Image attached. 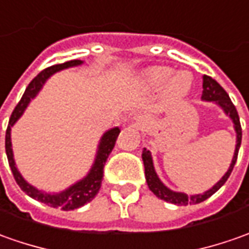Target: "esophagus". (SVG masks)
Here are the masks:
<instances>
[{
    "mask_svg": "<svg viewBox=\"0 0 249 249\" xmlns=\"http://www.w3.org/2000/svg\"><path fill=\"white\" fill-rule=\"evenodd\" d=\"M140 121H142V118H138V122Z\"/></svg>",
    "mask_w": 249,
    "mask_h": 249,
    "instance_id": "1",
    "label": "esophagus"
}]
</instances>
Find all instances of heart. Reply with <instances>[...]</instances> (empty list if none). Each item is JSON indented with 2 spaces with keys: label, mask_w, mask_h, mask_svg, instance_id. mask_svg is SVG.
<instances>
[{
  "label": "heart",
  "mask_w": 249,
  "mask_h": 249,
  "mask_svg": "<svg viewBox=\"0 0 249 249\" xmlns=\"http://www.w3.org/2000/svg\"><path fill=\"white\" fill-rule=\"evenodd\" d=\"M171 76V71L168 68H164V67H158L155 70H152L151 74H149V82L155 86H160L163 83H166L168 81V78ZM188 89V82H185L183 79V75H179L177 76L175 79H173V82L170 83V90L173 94H183Z\"/></svg>",
  "instance_id": "obj_1"
}]
</instances>
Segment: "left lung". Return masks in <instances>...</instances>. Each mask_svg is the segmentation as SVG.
Returning a JSON list of instances; mask_svg holds the SVG:
<instances>
[{"mask_svg": "<svg viewBox=\"0 0 249 249\" xmlns=\"http://www.w3.org/2000/svg\"><path fill=\"white\" fill-rule=\"evenodd\" d=\"M201 98L207 100V101H215L221 105L223 108V111L229 115L231 118V121L234 123V128H236V133H237V145H236V151H234V156L231 160V164H230L228 173L222 177V179L219 182L216 183L215 186H213V189L207 191L203 195H196V196H188L185 193H178V192L170 191L168 188H166L163 183L160 182V179L158 178V175L155 173V168H153V163H152V156L151 152L144 149L142 152V160H144L145 166V178H146V182L148 186L156 196L164 201L168 203H173V204H178V206H188V204H197L204 201L208 197H211L215 192L221 188L223 183L228 181V178L233 171V167L236 164V160H237L238 149H240V145H241V136H243V131H241V124H240V118H238L237 109L234 104L231 103L229 94L226 93V90L222 88L218 82L215 81L214 78L204 75L203 76V93H201Z\"/></svg>", "mask_w": 249, "mask_h": 249, "instance_id": "8db88e82", "label": "left lung"}]
</instances>
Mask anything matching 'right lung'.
I'll return each mask as SVG.
<instances>
[{"instance_id":"add662e5","label":"right lung","mask_w":249,"mask_h":249,"mask_svg":"<svg viewBox=\"0 0 249 249\" xmlns=\"http://www.w3.org/2000/svg\"><path fill=\"white\" fill-rule=\"evenodd\" d=\"M81 63V60H70V61H66L63 64L48 67V68H45L43 71H41L39 74L36 75L34 79L28 83L27 89L24 91L23 97L18 103V105L15 107V109H13V112L11 115V119H9L8 128H6V134H5V151H6V156H8V163H9V167L12 170L13 178H15V181L20 186V189L24 193H27L30 197L35 198V200L41 201V203L46 204V206L53 207V208H61L63 211H70V210L79 208V207L85 206L86 203H89V201H91L93 198L96 197V195H97L100 188H101L105 161L108 159L109 153L112 152L115 142H116V138L119 136L121 130L118 127H115L112 130H109V131H107L103 136L100 146H98L96 161H94V164H93V167H91L86 178H83L82 181L75 183L74 186H71L70 189L61 192L58 195H48V193L39 192L38 189H35L34 186H31L30 183L26 182L23 179V177L20 175L19 171H18V168L15 166V160H13V153H12L11 127L13 126V123L21 116V113L26 109L30 100L35 97V94L39 91L45 81L52 74H54L58 70L67 68V67L78 66Z\"/></svg>"}]
</instances>
